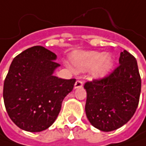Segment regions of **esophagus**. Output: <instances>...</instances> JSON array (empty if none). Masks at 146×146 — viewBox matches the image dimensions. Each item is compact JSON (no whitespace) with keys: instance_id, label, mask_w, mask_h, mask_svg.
<instances>
[{"instance_id":"obj_1","label":"esophagus","mask_w":146,"mask_h":146,"mask_svg":"<svg viewBox=\"0 0 146 146\" xmlns=\"http://www.w3.org/2000/svg\"><path fill=\"white\" fill-rule=\"evenodd\" d=\"M81 87H83V82L81 80H77L75 84H74V88L78 89V88H81Z\"/></svg>"}]
</instances>
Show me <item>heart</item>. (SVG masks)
I'll return each instance as SVG.
<instances>
[{"label": "heart", "instance_id": "obj_1", "mask_svg": "<svg viewBox=\"0 0 146 146\" xmlns=\"http://www.w3.org/2000/svg\"><path fill=\"white\" fill-rule=\"evenodd\" d=\"M73 63L77 71H86L93 68V76L102 78L110 70L112 61L110 56L98 51H83L73 54Z\"/></svg>", "mask_w": 146, "mask_h": 146}]
</instances>
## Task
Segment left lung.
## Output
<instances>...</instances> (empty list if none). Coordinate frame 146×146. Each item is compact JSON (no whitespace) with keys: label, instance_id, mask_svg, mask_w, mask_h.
<instances>
[{"label":"left lung","instance_id":"8db88e82","mask_svg":"<svg viewBox=\"0 0 146 146\" xmlns=\"http://www.w3.org/2000/svg\"><path fill=\"white\" fill-rule=\"evenodd\" d=\"M85 112L96 129L110 132L121 128L133 116L139 102L141 78L137 61L129 51L120 54L119 65L102 78L87 81Z\"/></svg>","mask_w":146,"mask_h":146}]
</instances>
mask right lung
<instances>
[{"label": "right lung", "mask_w": 146, "mask_h": 146, "mask_svg": "<svg viewBox=\"0 0 146 146\" xmlns=\"http://www.w3.org/2000/svg\"><path fill=\"white\" fill-rule=\"evenodd\" d=\"M56 55L43 46L30 47L18 54L11 63L4 81L3 99L12 121L20 129L40 132L56 119L65 96L75 78L54 76L60 66Z\"/></svg>", "instance_id": "obj_1"}]
</instances>
